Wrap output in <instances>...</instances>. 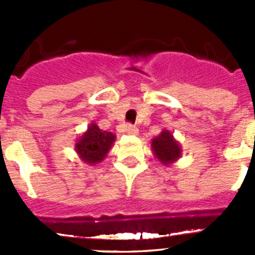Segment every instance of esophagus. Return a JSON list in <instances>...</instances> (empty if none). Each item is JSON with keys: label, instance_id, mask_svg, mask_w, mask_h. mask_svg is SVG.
<instances>
[{"label": "esophagus", "instance_id": "esophagus-1", "mask_svg": "<svg viewBox=\"0 0 255 255\" xmlns=\"http://www.w3.org/2000/svg\"><path fill=\"white\" fill-rule=\"evenodd\" d=\"M125 131L130 135H136L139 132V130L138 128H135V126L131 125V124H128V125L125 126Z\"/></svg>", "mask_w": 255, "mask_h": 255}]
</instances>
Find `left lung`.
Returning <instances> with one entry per match:
<instances>
[{"mask_svg":"<svg viewBox=\"0 0 255 255\" xmlns=\"http://www.w3.org/2000/svg\"><path fill=\"white\" fill-rule=\"evenodd\" d=\"M152 150L161 163L171 164L181 155V147L168 130H163L152 140Z\"/></svg>","mask_w":255,"mask_h":255,"instance_id":"1","label":"left lung"}]
</instances>
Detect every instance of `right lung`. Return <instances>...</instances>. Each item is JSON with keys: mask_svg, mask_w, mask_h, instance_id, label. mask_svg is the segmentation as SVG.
<instances>
[{"mask_svg": "<svg viewBox=\"0 0 255 255\" xmlns=\"http://www.w3.org/2000/svg\"><path fill=\"white\" fill-rule=\"evenodd\" d=\"M115 139L116 136L112 132L103 131L97 124L92 123L76 141L75 150L85 163L97 164L107 155Z\"/></svg>", "mask_w": 255, "mask_h": 255, "instance_id": "obj_1", "label": "right lung"}]
</instances>
